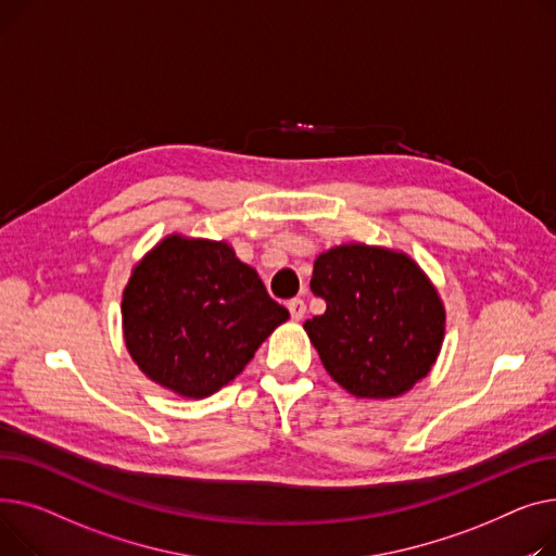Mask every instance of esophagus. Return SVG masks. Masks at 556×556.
<instances>
[{"label":"esophagus","mask_w":556,"mask_h":556,"mask_svg":"<svg viewBox=\"0 0 556 556\" xmlns=\"http://www.w3.org/2000/svg\"><path fill=\"white\" fill-rule=\"evenodd\" d=\"M287 309H289V314H291L293 320H301V318L305 316V312H307L303 299H291V301L287 303Z\"/></svg>","instance_id":"esophagus-1"}]
</instances>
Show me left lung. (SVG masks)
<instances>
[{
	"instance_id": "obj_1",
	"label": "left lung",
	"mask_w": 556,
	"mask_h": 556,
	"mask_svg": "<svg viewBox=\"0 0 556 556\" xmlns=\"http://www.w3.org/2000/svg\"><path fill=\"white\" fill-rule=\"evenodd\" d=\"M309 287L328 307L303 328L348 393L400 397L431 372L446 314L438 289L406 253L334 247L316 257Z\"/></svg>"
}]
</instances>
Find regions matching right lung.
<instances>
[{
    "instance_id": "obj_1",
    "label": "right lung",
    "mask_w": 556,
    "mask_h": 556,
    "mask_svg": "<svg viewBox=\"0 0 556 556\" xmlns=\"http://www.w3.org/2000/svg\"><path fill=\"white\" fill-rule=\"evenodd\" d=\"M121 314L127 352L141 372L188 400L233 381L289 318L233 247L177 233L132 269Z\"/></svg>"
}]
</instances>
